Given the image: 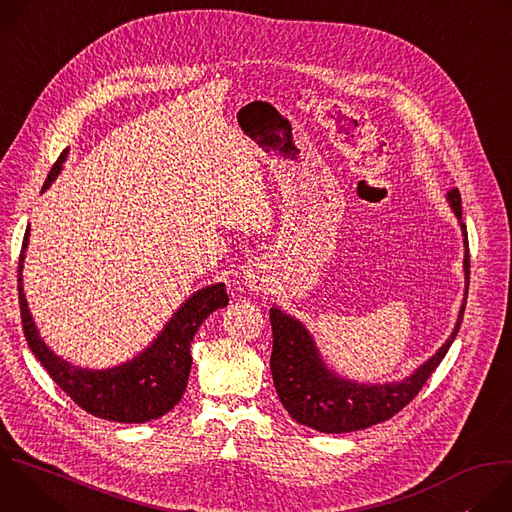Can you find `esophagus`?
Returning <instances> with one entry per match:
<instances>
[{"label":"esophagus","instance_id":"obj_1","mask_svg":"<svg viewBox=\"0 0 512 512\" xmlns=\"http://www.w3.org/2000/svg\"><path fill=\"white\" fill-rule=\"evenodd\" d=\"M245 283H247L253 291H265V289L269 287V277L265 275V271H263L261 267H251V269H247Z\"/></svg>","mask_w":512,"mask_h":512}]
</instances>
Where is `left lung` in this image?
<instances>
[{
    "label": "left lung",
    "mask_w": 512,
    "mask_h": 512,
    "mask_svg": "<svg viewBox=\"0 0 512 512\" xmlns=\"http://www.w3.org/2000/svg\"><path fill=\"white\" fill-rule=\"evenodd\" d=\"M448 202L458 216L464 235V271L468 294L470 251L466 225L462 223V198L458 188L448 192ZM464 310L466 296L452 336L419 369H415L413 375L397 383L364 385L338 377L334 371H330L306 326L294 316L285 314L281 308L273 306L269 310L273 330V352L269 364L277 397L298 423L324 433H348L383 423L413 401V397L437 369V364L444 360L454 338L458 336Z\"/></svg>",
    "instance_id": "1"
}]
</instances>
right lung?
Returning a JSON list of instances; mask_svg holds the SVG:
<instances>
[{
	"mask_svg": "<svg viewBox=\"0 0 512 512\" xmlns=\"http://www.w3.org/2000/svg\"><path fill=\"white\" fill-rule=\"evenodd\" d=\"M64 160L66 152L50 170L42 192L56 180ZM28 237L30 227L24 235L18 265L22 326L32 354L40 360L52 381L87 413L117 423H145L174 409L186 391L192 367L190 342L194 334L214 310L229 304L225 283H212L198 289L176 310L158 338L131 360L101 371L81 369L56 356L40 338V332L32 320L22 287V267Z\"/></svg>",
	"mask_w": 512,
	"mask_h": 512,
	"instance_id": "obj_1",
	"label": "right lung"
}]
</instances>
